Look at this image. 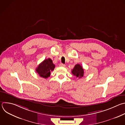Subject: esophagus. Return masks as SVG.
Returning <instances> with one entry per match:
<instances>
[{"label":"esophagus","mask_w":125,"mask_h":125,"mask_svg":"<svg viewBox=\"0 0 125 125\" xmlns=\"http://www.w3.org/2000/svg\"><path fill=\"white\" fill-rule=\"evenodd\" d=\"M59 66H60V67H65V65L64 64L61 63V64H59Z\"/></svg>","instance_id":"obj_1"}]
</instances>
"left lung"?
<instances>
[{
  "mask_svg": "<svg viewBox=\"0 0 125 125\" xmlns=\"http://www.w3.org/2000/svg\"><path fill=\"white\" fill-rule=\"evenodd\" d=\"M72 73L73 75L76 76L77 78H80L83 77L84 69L80 64H76L72 70Z\"/></svg>",
  "mask_w": 125,
  "mask_h": 125,
  "instance_id": "8db88e82",
  "label": "left lung"
}]
</instances>
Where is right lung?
Segmentation results:
<instances>
[{"label": "right lung", "instance_id": "1", "mask_svg": "<svg viewBox=\"0 0 125 125\" xmlns=\"http://www.w3.org/2000/svg\"><path fill=\"white\" fill-rule=\"evenodd\" d=\"M55 68V65L53 64L51 59L48 58L44 60L41 63L36 69V72L40 76L47 78L50 76L51 72Z\"/></svg>", "mask_w": 125, "mask_h": 125}]
</instances>
